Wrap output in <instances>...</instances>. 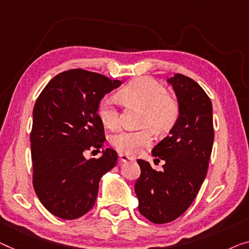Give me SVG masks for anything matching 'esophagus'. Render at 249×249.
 <instances>
[{
    "mask_svg": "<svg viewBox=\"0 0 249 249\" xmlns=\"http://www.w3.org/2000/svg\"><path fill=\"white\" fill-rule=\"evenodd\" d=\"M120 161H121V162H128V161H134V158H132V157H128V155H126V154L121 153V154H120Z\"/></svg>",
    "mask_w": 249,
    "mask_h": 249,
    "instance_id": "obj_1",
    "label": "esophagus"
}]
</instances>
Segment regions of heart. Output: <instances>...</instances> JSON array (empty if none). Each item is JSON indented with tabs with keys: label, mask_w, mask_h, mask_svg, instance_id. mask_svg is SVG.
Here are the masks:
<instances>
[{
	"label": "heart",
	"mask_w": 249,
	"mask_h": 249,
	"mask_svg": "<svg viewBox=\"0 0 249 249\" xmlns=\"http://www.w3.org/2000/svg\"><path fill=\"white\" fill-rule=\"evenodd\" d=\"M120 97L129 105L143 108L141 125L145 126L139 131H122L114 134L110 144L123 154H137L143 147L153 142V131L157 134H165L176 125L179 118V104L166 89L147 77L132 80L121 89ZM118 101L107 95L99 102L97 114L103 125L109 129H116L121 124Z\"/></svg>",
	"instance_id": "1"
}]
</instances>
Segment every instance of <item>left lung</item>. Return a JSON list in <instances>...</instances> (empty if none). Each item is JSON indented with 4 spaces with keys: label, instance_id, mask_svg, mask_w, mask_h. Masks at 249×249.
<instances>
[{
    "label": "left lung",
    "instance_id": "left-lung-1",
    "mask_svg": "<svg viewBox=\"0 0 249 249\" xmlns=\"http://www.w3.org/2000/svg\"><path fill=\"white\" fill-rule=\"evenodd\" d=\"M180 114L169 135L152 150L164 161L162 171L137 160L141 176L135 182L139 211L154 224L176 220L198 195L207 176L213 143V104L191 78L177 73L169 78Z\"/></svg>",
    "mask_w": 249,
    "mask_h": 249
}]
</instances>
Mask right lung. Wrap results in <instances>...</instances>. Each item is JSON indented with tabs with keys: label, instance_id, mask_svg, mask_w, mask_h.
Segmentation results:
<instances>
[{
	"label": "right lung",
	"instance_id": "add662e5",
	"mask_svg": "<svg viewBox=\"0 0 249 249\" xmlns=\"http://www.w3.org/2000/svg\"><path fill=\"white\" fill-rule=\"evenodd\" d=\"M122 81L72 69L51 79L33 108L31 154L33 188L48 211L61 219H76L95 205L101 178L116 165L117 153L102 151L87 160L85 151L105 142L98 118L99 102Z\"/></svg>",
	"mask_w": 249,
	"mask_h": 249
}]
</instances>
